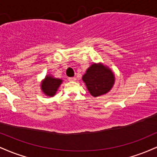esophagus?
Wrapping results in <instances>:
<instances>
[{"label":"esophagus","mask_w":157,"mask_h":157,"mask_svg":"<svg viewBox=\"0 0 157 157\" xmlns=\"http://www.w3.org/2000/svg\"><path fill=\"white\" fill-rule=\"evenodd\" d=\"M68 81H75V80H76V78H75V77H68Z\"/></svg>","instance_id":"34e87169"}]
</instances>
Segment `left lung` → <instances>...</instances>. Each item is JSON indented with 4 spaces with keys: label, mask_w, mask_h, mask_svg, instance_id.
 <instances>
[{
    "label": "left lung",
    "mask_w": 157,
    "mask_h": 157,
    "mask_svg": "<svg viewBox=\"0 0 157 157\" xmlns=\"http://www.w3.org/2000/svg\"><path fill=\"white\" fill-rule=\"evenodd\" d=\"M82 80L91 95L98 97L111 90L114 82V76L109 68L102 64H93L82 76Z\"/></svg>",
    "instance_id": "obj_1"
}]
</instances>
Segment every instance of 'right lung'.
Masks as SVG:
<instances>
[{
  "mask_svg": "<svg viewBox=\"0 0 157 157\" xmlns=\"http://www.w3.org/2000/svg\"><path fill=\"white\" fill-rule=\"evenodd\" d=\"M62 82V80L60 79H55L48 76L45 78L41 83V88L43 91L48 96L52 97L55 94L57 89Z\"/></svg>",
  "mask_w": 157,
  "mask_h": 157,
  "instance_id": "obj_1",
  "label": "right lung"
}]
</instances>
